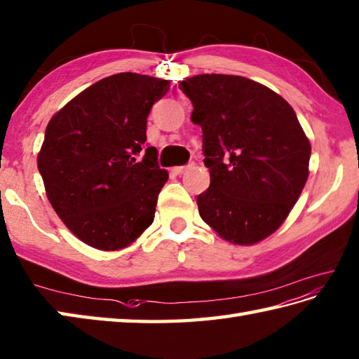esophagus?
Wrapping results in <instances>:
<instances>
[{
	"mask_svg": "<svg viewBox=\"0 0 359 359\" xmlns=\"http://www.w3.org/2000/svg\"><path fill=\"white\" fill-rule=\"evenodd\" d=\"M192 169H195V164L194 163L192 164H187V165H181V167H173V172L177 173V175H182V173H186V172L192 170Z\"/></svg>",
	"mask_w": 359,
	"mask_h": 359,
	"instance_id": "obj_1",
	"label": "esophagus"
}]
</instances>
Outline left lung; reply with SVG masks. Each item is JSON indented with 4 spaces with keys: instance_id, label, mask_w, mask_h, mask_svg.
<instances>
[{
    "instance_id": "obj_1",
    "label": "left lung",
    "mask_w": 359,
    "mask_h": 359,
    "mask_svg": "<svg viewBox=\"0 0 359 359\" xmlns=\"http://www.w3.org/2000/svg\"><path fill=\"white\" fill-rule=\"evenodd\" d=\"M180 88L203 130L210 173L196 196L200 217L229 243H259L287 220L309 180L311 145L294 109L241 76L200 74Z\"/></svg>"
}]
</instances>
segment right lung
<instances>
[{
    "label": "right lung",
    "instance_id": "obj_1",
    "mask_svg": "<svg viewBox=\"0 0 359 359\" xmlns=\"http://www.w3.org/2000/svg\"><path fill=\"white\" fill-rule=\"evenodd\" d=\"M169 88V80L119 72L50 118L36 165L50 206L88 246L122 250L153 223L169 173L159 169L155 147L136 156L147 141L150 109Z\"/></svg>",
    "mask_w": 359,
    "mask_h": 359
}]
</instances>
